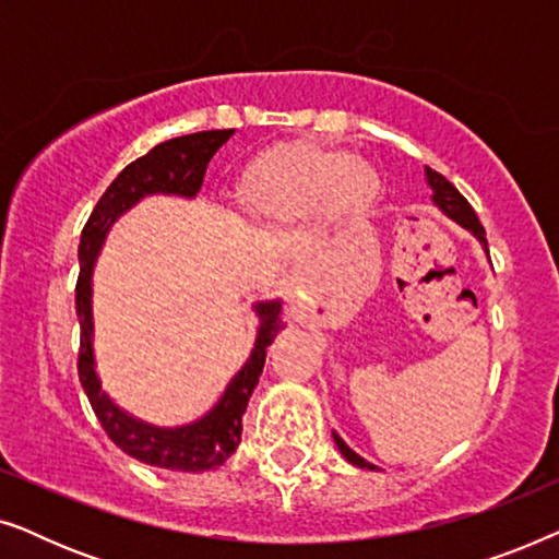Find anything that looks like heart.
Masks as SVG:
<instances>
[{
    "label": "heart",
    "mask_w": 559,
    "mask_h": 559,
    "mask_svg": "<svg viewBox=\"0 0 559 559\" xmlns=\"http://www.w3.org/2000/svg\"><path fill=\"white\" fill-rule=\"evenodd\" d=\"M377 195V175L346 152L295 142L247 167L239 201L257 218H297L325 198L335 216H358Z\"/></svg>",
    "instance_id": "heart-1"
}]
</instances>
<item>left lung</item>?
<instances>
[{
	"label": "left lung",
	"mask_w": 559,
	"mask_h": 559,
	"mask_svg": "<svg viewBox=\"0 0 559 559\" xmlns=\"http://www.w3.org/2000/svg\"><path fill=\"white\" fill-rule=\"evenodd\" d=\"M427 182H430L432 186V190H435V203L440 205L442 211L448 213L450 218L453 221H457V224H461L463 228H468V231H473L478 236V241L484 243V249L488 247V241H486V228H484V224H480L478 221V216H476V211H473V205L465 201V198L457 193V188L453 186V182H450L445 175H440V173H435V170H430V167H427ZM335 438V445H338V450L343 453V457H346L348 463H354V465H358V468H369V471H373V465L369 463V461H364L361 455L358 453H354V450H350L346 442H343L338 435H333Z\"/></svg>",
	"instance_id": "1"
}]
</instances>
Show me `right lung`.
<instances>
[{"instance_id": "1", "label": "right lung", "mask_w": 559, "mask_h": 559, "mask_svg": "<svg viewBox=\"0 0 559 559\" xmlns=\"http://www.w3.org/2000/svg\"><path fill=\"white\" fill-rule=\"evenodd\" d=\"M231 134L234 129H211V132L175 136V140H167L157 144V147H152L147 155L136 157L134 163H129L117 175V180L106 188V193L98 198V203L94 205V211H91L86 226L81 231V272L79 282H75V312H79L81 325V386L114 445L124 450L127 455L136 457V461L167 471H213L218 465H224L226 457L239 445L241 417L247 412L251 392L259 384V373L264 369L266 346H272L274 335L285 328V323L280 320L282 305H257L262 325H259L254 350H251V358L243 364V369L228 384L216 407L193 425L178 427V430H159V427L144 425L140 419L124 415L102 392V381H98L94 369V346H91V331H94V320H91V266H94V259L98 249H102V241L106 231H109V226L129 205L140 201L142 195L178 193L193 198L203 186V175L211 157L216 155V150Z\"/></svg>"}]
</instances>
